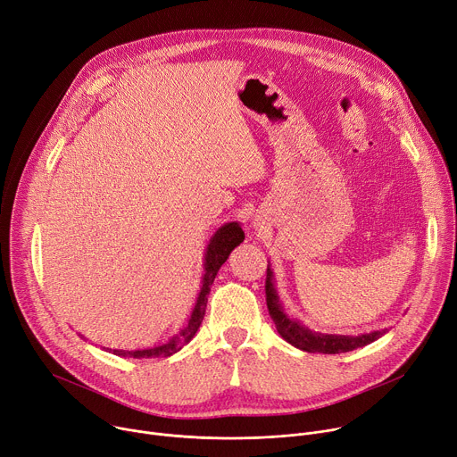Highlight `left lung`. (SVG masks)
I'll use <instances>...</instances> for the list:
<instances>
[{
  "label": "left lung",
  "mask_w": 457,
  "mask_h": 457,
  "mask_svg": "<svg viewBox=\"0 0 457 457\" xmlns=\"http://www.w3.org/2000/svg\"><path fill=\"white\" fill-rule=\"evenodd\" d=\"M264 290H266V305L268 312L276 323L278 332L281 337L292 344L294 347L307 351V353H323V354H338V353H347L358 347L368 345L380 338L382 332H371V334H361V337H334V334H321V332H312L307 327H303L299 321L290 320L285 312L279 303L278 292L273 288V276L271 270L268 266L266 270V281H264Z\"/></svg>",
  "instance_id": "8db88e82"
}]
</instances>
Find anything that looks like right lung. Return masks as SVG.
<instances>
[{
	"label": "right lung",
	"mask_w": 457,
	"mask_h": 457,
	"mask_svg": "<svg viewBox=\"0 0 457 457\" xmlns=\"http://www.w3.org/2000/svg\"><path fill=\"white\" fill-rule=\"evenodd\" d=\"M245 240V231L237 224V222H229L226 226H222L215 237L211 238L209 246H207V253H205V273H204V281H202V288H200V295L196 299V307L187 321V325L179 330V334L169 342L163 344L160 347L154 349H145V351H117L113 349V354L117 356H130V358H156V356H170L172 353L179 351L187 342H191V338L196 334L204 314H205V307H207V295L211 292V285L217 278V271L220 270V266L228 261L229 253L233 248H237L240 242Z\"/></svg>",
	"instance_id": "add662e5"
}]
</instances>
